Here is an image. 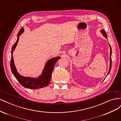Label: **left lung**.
<instances>
[{"label":"left lung","instance_id":"1","mask_svg":"<svg viewBox=\"0 0 121 121\" xmlns=\"http://www.w3.org/2000/svg\"><path fill=\"white\" fill-rule=\"evenodd\" d=\"M101 32L102 33V34L103 35L104 37L107 38L108 39V37H107V33H106L105 32L104 30H101ZM109 47H110V65H109V71L108 72V74L107 75V76L108 75V74L109 73V72H110L111 71V68H112V48H111V45L110 44H109Z\"/></svg>","mask_w":121,"mask_h":121}]
</instances>
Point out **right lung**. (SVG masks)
Returning a JSON list of instances; mask_svg holds the SVG:
<instances>
[{"mask_svg": "<svg viewBox=\"0 0 121 121\" xmlns=\"http://www.w3.org/2000/svg\"><path fill=\"white\" fill-rule=\"evenodd\" d=\"M24 31L23 28H22L17 34V38L16 42L14 44L12 49V56L10 59V68L13 75L15 77L18 81L25 88L29 89H38L40 88L46 87L49 84L51 78L53 69L55 64L57 60L60 58V57H56L52 58L47 62L45 65V68L42 72V75L38 77L37 78H32L21 76L19 73L17 72V69L14 65V61L13 56V52L15 49L19 40V36L23 33Z\"/></svg>", "mask_w": 121, "mask_h": 121, "instance_id": "obj_1", "label": "right lung"}]
</instances>
